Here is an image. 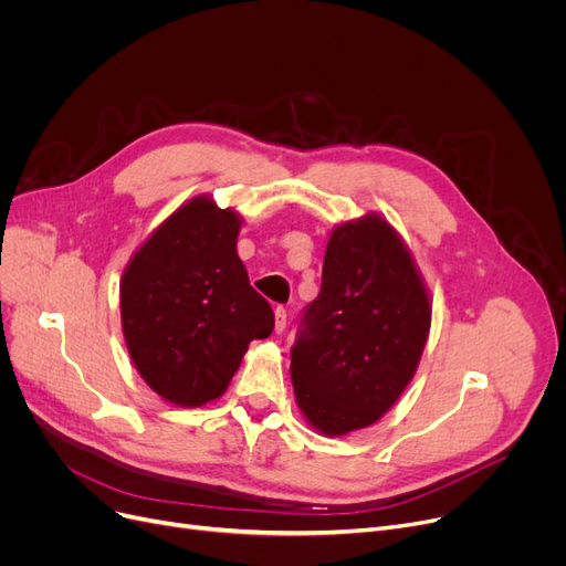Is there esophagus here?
<instances>
[{
    "mask_svg": "<svg viewBox=\"0 0 566 566\" xmlns=\"http://www.w3.org/2000/svg\"><path fill=\"white\" fill-rule=\"evenodd\" d=\"M286 331V310L284 307H275V333L282 335Z\"/></svg>",
    "mask_w": 566,
    "mask_h": 566,
    "instance_id": "obj_1",
    "label": "esophagus"
}]
</instances>
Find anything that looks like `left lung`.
<instances>
[{
    "mask_svg": "<svg viewBox=\"0 0 566 566\" xmlns=\"http://www.w3.org/2000/svg\"><path fill=\"white\" fill-rule=\"evenodd\" d=\"M429 328V291L397 229L376 213L337 224L291 348L310 427L346 436L378 422L418 371Z\"/></svg>",
    "mask_w": 566,
    "mask_h": 566,
    "instance_id": "1",
    "label": "left lung"
}]
</instances>
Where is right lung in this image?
<instances>
[{"instance_id": "obj_1", "label": "right lung", "mask_w": 566, "mask_h": 566, "mask_svg": "<svg viewBox=\"0 0 566 566\" xmlns=\"http://www.w3.org/2000/svg\"><path fill=\"white\" fill-rule=\"evenodd\" d=\"M241 216L199 195L144 241L122 277V328L148 388L176 406L224 395L252 339L275 316L250 286L235 241Z\"/></svg>"}]
</instances>
